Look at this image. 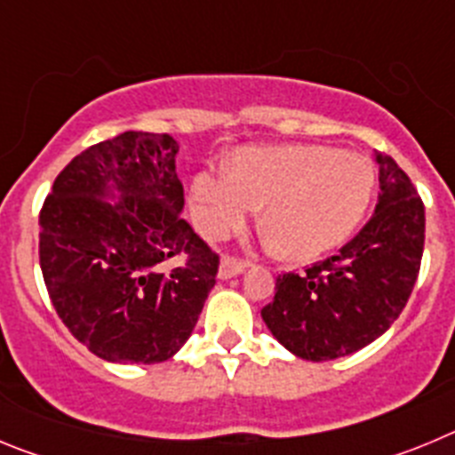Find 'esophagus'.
Here are the masks:
<instances>
[{"label": "esophagus", "mask_w": 455, "mask_h": 455, "mask_svg": "<svg viewBox=\"0 0 455 455\" xmlns=\"http://www.w3.org/2000/svg\"><path fill=\"white\" fill-rule=\"evenodd\" d=\"M246 267H248L246 262L235 259V257H223V259H220V267H219V277L220 280H230V277H236L246 271Z\"/></svg>", "instance_id": "34e87169"}]
</instances>
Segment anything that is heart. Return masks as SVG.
I'll list each match as a JSON object with an SVG mask.
<instances>
[{
    "label": "heart",
    "mask_w": 455,
    "mask_h": 455,
    "mask_svg": "<svg viewBox=\"0 0 455 455\" xmlns=\"http://www.w3.org/2000/svg\"><path fill=\"white\" fill-rule=\"evenodd\" d=\"M376 188V168L363 155L328 146L243 148L228 168L200 171L191 214L207 236L239 228L255 204L280 252L307 262L339 248L357 230Z\"/></svg>",
    "instance_id": "obj_1"
}]
</instances>
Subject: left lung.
<instances>
[{
    "instance_id": "1",
    "label": "left lung",
    "mask_w": 455,
    "mask_h": 455,
    "mask_svg": "<svg viewBox=\"0 0 455 455\" xmlns=\"http://www.w3.org/2000/svg\"><path fill=\"white\" fill-rule=\"evenodd\" d=\"M380 193L373 216L339 255L275 280L262 309L271 335L289 353L325 363L369 347L399 319L419 275L424 203L392 156L373 155Z\"/></svg>"
}]
</instances>
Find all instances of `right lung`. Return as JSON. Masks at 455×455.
<instances>
[{"instance_id": "1", "label": "right lung", "mask_w": 455, "mask_h": 455, "mask_svg": "<svg viewBox=\"0 0 455 455\" xmlns=\"http://www.w3.org/2000/svg\"><path fill=\"white\" fill-rule=\"evenodd\" d=\"M180 143L124 132L77 155L40 212V271L56 315L107 363L155 364L187 344L219 255L182 219ZM178 256L182 265H172Z\"/></svg>"}]
</instances>
